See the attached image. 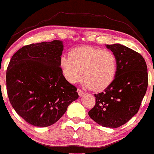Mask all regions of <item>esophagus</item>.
Instances as JSON below:
<instances>
[{
    "label": "esophagus",
    "mask_w": 154,
    "mask_h": 154,
    "mask_svg": "<svg viewBox=\"0 0 154 154\" xmlns=\"http://www.w3.org/2000/svg\"><path fill=\"white\" fill-rule=\"evenodd\" d=\"M77 92H78V93H79V96H82V95H84V92L82 91L81 89H78L77 90Z\"/></svg>",
    "instance_id": "1"
}]
</instances>
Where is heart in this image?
Masks as SVG:
<instances>
[{"label":"heart","mask_w":154,"mask_h":154,"mask_svg":"<svg viewBox=\"0 0 154 154\" xmlns=\"http://www.w3.org/2000/svg\"><path fill=\"white\" fill-rule=\"evenodd\" d=\"M60 65L63 76L69 83H77L83 75L85 88L101 91L107 88L115 78L117 58L110 51L86 46L73 49L70 56L63 55Z\"/></svg>","instance_id":"1"}]
</instances>
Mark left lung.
Returning a JSON list of instances; mask_svg holds the SVG:
<instances>
[{
	"label": "left lung",
	"instance_id": "8db88e82",
	"mask_svg": "<svg viewBox=\"0 0 154 154\" xmlns=\"http://www.w3.org/2000/svg\"><path fill=\"white\" fill-rule=\"evenodd\" d=\"M117 58V71L110 85L95 94L92 119L105 127L117 128L138 112L148 87L146 63L140 54L120 44L106 45Z\"/></svg>",
	"mask_w": 154,
	"mask_h": 154
}]
</instances>
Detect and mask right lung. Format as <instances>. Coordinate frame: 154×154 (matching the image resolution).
<instances>
[{
    "label": "right lung",
    "mask_w": 154,
    "mask_h": 154,
    "mask_svg": "<svg viewBox=\"0 0 154 154\" xmlns=\"http://www.w3.org/2000/svg\"><path fill=\"white\" fill-rule=\"evenodd\" d=\"M63 42L32 44L20 49L6 72L7 93L12 106L30 125L45 127L59 120L77 88L66 81L60 67Z\"/></svg>",
    "instance_id": "obj_1"
}]
</instances>
